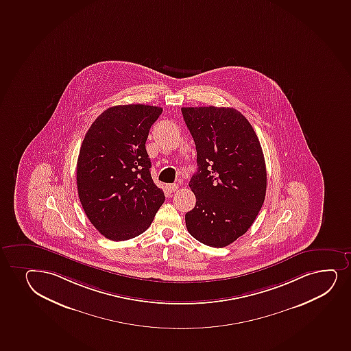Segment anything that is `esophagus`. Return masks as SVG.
<instances>
[{"label":"esophagus","instance_id":"obj_1","mask_svg":"<svg viewBox=\"0 0 351 351\" xmlns=\"http://www.w3.org/2000/svg\"><path fill=\"white\" fill-rule=\"evenodd\" d=\"M167 187V190H169V192H176V191L179 189V185L178 184H169V185L166 186Z\"/></svg>","mask_w":351,"mask_h":351}]
</instances>
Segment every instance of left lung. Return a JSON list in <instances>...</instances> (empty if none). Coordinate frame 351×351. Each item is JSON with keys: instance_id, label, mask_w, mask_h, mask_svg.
Segmentation results:
<instances>
[{"instance_id": "left-lung-1", "label": "left lung", "mask_w": 351, "mask_h": 351, "mask_svg": "<svg viewBox=\"0 0 351 351\" xmlns=\"http://www.w3.org/2000/svg\"><path fill=\"white\" fill-rule=\"evenodd\" d=\"M197 149L190 182L197 202L189 233L207 246H228L253 225L267 189L266 162L254 129L233 108H182Z\"/></svg>"}]
</instances>
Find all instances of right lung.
<instances>
[{
	"instance_id": "1",
	"label": "right lung",
	"mask_w": 351,
	"mask_h": 351,
	"mask_svg": "<svg viewBox=\"0 0 351 351\" xmlns=\"http://www.w3.org/2000/svg\"><path fill=\"white\" fill-rule=\"evenodd\" d=\"M161 112L151 105H116L97 117L82 143L78 197L90 222L112 241L144 233L165 202L151 177L145 147Z\"/></svg>"
}]
</instances>
